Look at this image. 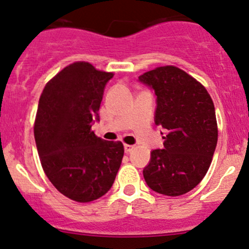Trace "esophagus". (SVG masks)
<instances>
[{
    "label": "esophagus",
    "mask_w": 249,
    "mask_h": 249,
    "mask_svg": "<svg viewBox=\"0 0 249 249\" xmlns=\"http://www.w3.org/2000/svg\"><path fill=\"white\" fill-rule=\"evenodd\" d=\"M134 148L133 145H128V144H124V150H125V153H130L131 151H132Z\"/></svg>",
    "instance_id": "34e87169"
}]
</instances>
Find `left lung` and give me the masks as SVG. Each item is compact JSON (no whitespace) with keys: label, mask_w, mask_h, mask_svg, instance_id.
I'll return each instance as SVG.
<instances>
[{"label":"left lung","mask_w":249,"mask_h":249,"mask_svg":"<svg viewBox=\"0 0 249 249\" xmlns=\"http://www.w3.org/2000/svg\"><path fill=\"white\" fill-rule=\"evenodd\" d=\"M139 81L153 88L154 123L167 130L164 148L151 152L144 179L154 192L182 196L204 179L212 162L218 142L213 101L201 83L174 65L147 71Z\"/></svg>","instance_id":"left-lung-1"}]
</instances>
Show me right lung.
<instances>
[{
	"label": "right lung",
	"instance_id": "obj_1",
	"mask_svg": "<svg viewBox=\"0 0 249 249\" xmlns=\"http://www.w3.org/2000/svg\"><path fill=\"white\" fill-rule=\"evenodd\" d=\"M115 73L75 62L43 89L34 136L43 171L63 196L77 202L101 198L121 167L122 142H107L92 131L105 84Z\"/></svg>",
	"mask_w": 249,
	"mask_h": 249
}]
</instances>
